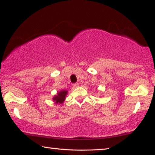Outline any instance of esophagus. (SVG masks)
<instances>
[{"mask_svg": "<svg viewBox=\"0 0 155 155\" xmlns=\"http://www.w3.org/2000/svg\"><path fill=\"white\" fill-rule=\"evenodd\" d=\"M72 86H73V87L74 88H75V87H77L78 86V83H74L72 85Z\"/></svg>", "mask_w": 155, "mask_h": 155, "instance_id": "esophagus-1", "label": "esophagus"}]
</instances>
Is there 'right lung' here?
<instances>
[{
  "instance_id": "add662e5",
  "label": "right lung",
  "mask_w": 155,
  "mask_h": 155,
  "mask_svg": "<svg viewBox=\"0 0 155 155\" xmlns=\"http://www.w3.org/2000/svg\"><path fill=\"white\" fill-rule=\"evenodd\" d=\"M68 94V91L66 90H61L59 91L56 96L53 97V100L54 103L55 104H62L65 101V96H66Z\"/></svg>"
}]
</instances>
